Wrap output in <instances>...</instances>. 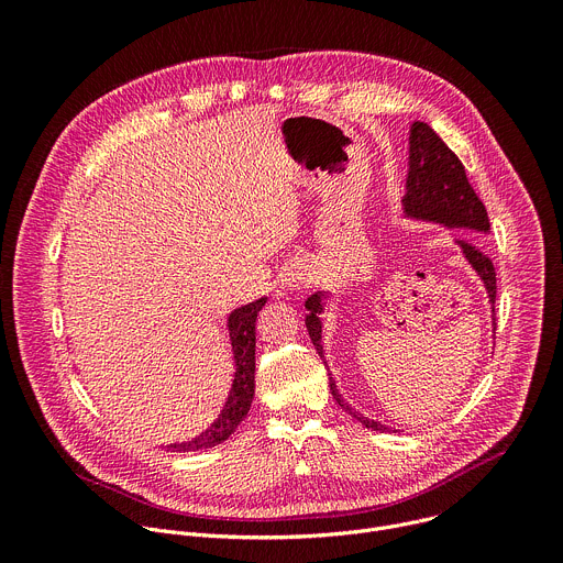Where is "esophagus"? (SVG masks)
<instances>
[{
  "mask_svg": "<svg viewBox=\"0 0 563 563\" xmlns=\"http://www.w3.org/2000/svg\"><path fill=\"white\" fill-rule=\"evenodd\" d=\"M302 274H291V278H287V287H294V289H298L300 285H302Z\"/></svg>",
  "mask_w": 563,
  "mask_h": 563,
  "instance_id": "esophagus-1",
  "label": "esophagus"
}]
</instances>
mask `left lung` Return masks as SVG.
<instances>
[{"mask_svg": "<svg viewBox=\"0 0 563 563\" xmlns=\"http://www.w3.org/2000/svg\"><path fill=\"white\" fill-rule=\"evenodd\" d=\"M408 167H410V172L406 178V196L400 198V209H404L406 218L441 224L445 229H467V231H476V233L490 231V220H488L486 207L478 200L474 189L470 187L461 159L448 148V144L426 122H419V120L412 122V126H410V163H408ZM454 243L459 245L463 258L476 272V276L481 278V283H484V287L488 291L490 309H493V325H495L497 276H495L493 261L484 252L476 250L470 240H454ZM325 300H328V291H313L305 300V309L309 311L305 316V325H307V332L311 336V343H313L318 356L323 358V363L328 367L332 396L336 398V404L345 412H350L367 430L398 432V430H391L389 426H383L380 421L367 419L365 415L352 410V406L339 391L336 380L325 361V350H323V318H320V313L325 311Z\"/></svg>", "mask_w": 563, "mask_h": 563, "instance_id": "obj_1", "label": "left lung"}]
</instances>
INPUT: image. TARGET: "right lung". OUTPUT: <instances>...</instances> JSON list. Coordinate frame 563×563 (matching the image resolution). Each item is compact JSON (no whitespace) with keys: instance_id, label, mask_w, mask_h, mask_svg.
Listing matches in <instances>:
<instances>
[{"instance_id":"1","label":"right lung","mask_w":563,"mask_h":563,"mask_svg":"<svg viewBox=\"0 0 563 563\" xmlns=\"http://www.w3.org/2000/svg\"><path fill=\"white\" fill-rule=\"evenodd\" d=\"M267 298L252 300L243 307H235L227 316V336L231 347V361H233V378L227 394V400L213 423L202 430L198 437L189 441L167 443L163 445L167 452H198L213 448L222 441H227L235 428L243 423L247 417L254 391H256V318L258 311L265 307Z\"/></svg>"}]
</instances>
